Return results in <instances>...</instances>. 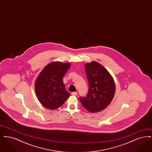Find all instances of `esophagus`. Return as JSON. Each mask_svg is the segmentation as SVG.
<instances>
[{
    "instance_id": "obj_1",
    "label": "esophagus",
    "mask_w": 152,
    "mask_h": 152,
    "mask_svg": "<svg viewBox=\"0 0 152 152\" xmlns=\"http://www.w3.org/2000/svg\"><path fill=\"white\" fill-rule=\"evenodd\" d=\"M72 95H73V96H76L77 94V92H72Z\"/></svg>"
}]
</instances>
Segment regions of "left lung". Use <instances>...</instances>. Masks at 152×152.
Returning a JSON list of instances; mask_svg holds the SVG:
<instances>
[{
	"mask_svg": "<svg viewBox=\"0 0 152 152\" xmlns=\"http://www.w3.org/2000/svg\"><path fill=\"white\" fill-rule=\"evenodd\" d=\"M89 83L87 96L80 97L83 106L91 113H96L106 108L115 94L114 80L100 64L92 61L85 64Z\"/></svg>",
	"mask_w": 152,
	"mask_h": 152,
	"instance_id": "8db88e82",
	"label": "left lung"
}]
</instances>
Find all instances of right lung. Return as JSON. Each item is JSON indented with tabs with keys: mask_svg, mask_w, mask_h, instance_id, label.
I'll use <instances>...</instances> for the list:
<instances>
[{
	"mask_svg": "<svg viewBox=\"0 0 152 152\" xmlns=\"http://www.w3.org/2000/svg\"><path fill=\"white\" fill-rule=\"evenodd\" d=\"M71 64L52 62L45 66L36 79V96L46 108L55 109L61 107L70 94L65 89L63 79Z\"/></svg>",
	"mask_w": 152,
	"mask_h": 152,
	"instance_id": "1",
	"label": "right lung"
}]
</instances>
